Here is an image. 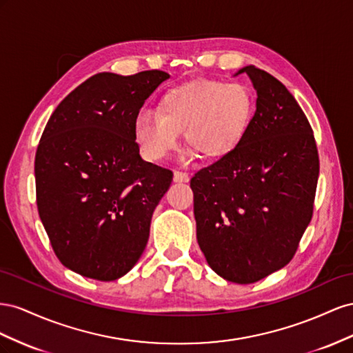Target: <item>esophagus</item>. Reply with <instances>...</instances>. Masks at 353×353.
<instances>
[{
  "label": "esophagus",
  "instance_id": "obj_1",
  "mask_svg": "<svg viewBox=\"0 0 353 353\" xmlns=\"http://www.w3.org/2000/svg\"><path fill=\"white\" fill-rule=\"evenodd\" d=\"M173 179L174 182H189V176L186 173H183V171H174L173 174Z\"/></svg>",
  "mask_w": 353,
  "mask_h": 353
}]
</instances>
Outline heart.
<instances>
[{
  "label": "heart",
  "instance_id": "heart-1",
  "mask_svg": "<svg viewBox=\"0 0 353 353\" xmlns=\"http://www.w3.org/2000/svg\"><path fill=\"white\" fill-rule=\"evenodd\" d=\"M253 114L254 100L245 85L198 79L168 90L158 112H140L134 137L142 155L158 161L177 146L185 132L189 149L199 158L217 161L239 145Z\"/></svg>",
  "mask_w": 353,
  "mask_h": 353
}]
</instances>
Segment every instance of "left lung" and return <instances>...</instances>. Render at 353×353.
I'll use <instances>...</instances> for the list:
<instances>
[{
    "label": "left lung",
    "mask_w": 353,
    "mask_h": 353,
    "mask_svg": "<svg viewBox=\"0 0 353 353\" xmlns=\"http://www.w3.org/2000/svg\"><path fill=\"white\" fill-rule=\"evenodd\" d=\"M256 112L239 145L190 179L196 239L230 283L253 284L296 254L314 213L319 158L314 132L285 85L253 65Z\"/></svg>",
    "instance_id": "8db88e82"
}]
</instances>
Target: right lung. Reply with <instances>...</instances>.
Wrapping results in <instances>:
<instances>
[{"instance_id": "1", "label": "right lung", "mask_w": 353, "mask_h": 353, "mask_svg": "<svg viewBox=\"0 0 353 353\" xmlns=\"http://www.w3.org/2000/svg\"><path fill=\"white\" fill-rule=\"evenodd\" d=\"M168 78L157 69L96 74L44 128L35 155L39 219L62 265L85 278L115 281L145 251L173 173L140 157L134 119Z\"/></svg>"}]
</instances>
